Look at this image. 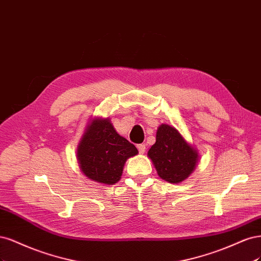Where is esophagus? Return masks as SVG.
Segmentation results:
<instances>
[{"label":"esophagus","mask_w":261,"mask_h":261,"mask_svg":"<svg viewBox=\"0 0 261 261\" xmlns=\"http://www.w3.org/2000/svg\"><path fill=\"white\" fill-rule=\"evenodd\" d=\"M137 147H138V149H139V153H140V154H144V153H145V150H146L145 144H139Z\"/></svg>","instance_id":"34e87169"}]
</instances>
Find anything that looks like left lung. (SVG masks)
Returning <instances> with one entry per match:
<instances>
[{
  "mask_svg": "<svg viewBox=\"0 0 261 261\" xmlns=\"http://www.w3.org/2000/svg\"><path fill=\"white\" fill-rule=\"evenodd\" d=\"M147 155L152 159L158 175L169 183L186 180L194 171L198 161L197 150L174 127L165 123L157 129L156 142Z\"/></svg>",
  "mask_w": 261,
  "mask_h": 261,
  "instance_id": "obj_1",
  "label": "left lung"
}]
</instances>
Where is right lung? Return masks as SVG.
<instances>
[{
  "label": "right lung",
  "instance_id": "obj_1",
  "mask_svg": "<svg viewBox=\"0 0 261 261\" xmlns=\"http://www.w3.org/2000/svg\"><path fill=\"white\" fill-rule=\"evenodd\" d=\"M138 153L132 143L116 132L111 120L95 118L79 143L77 158L89 179L112 186L120 180L125 161Z\"/></svg>",
  "mask_w": 261,
  "mask_h": 261
}]
</instances>
